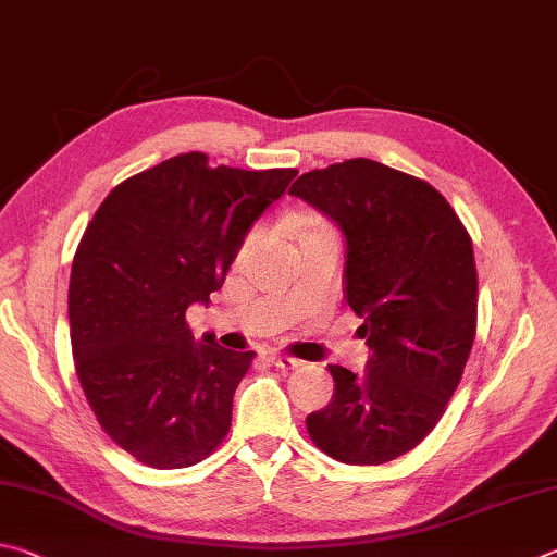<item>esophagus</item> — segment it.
I'll use <instances>...</instances> for the list:
<instances>
[{
    "label": "esophagus",
    "instance_id": "34e87169",
    "mask_svg": "<svg viewBox=\"0 0 557 557\" xmlns=\"http://www.w3.org/2000/svg\"><path fill=\"white\" fill-rule=\"evenodd\" d=\"M271 364L281 369V372H290V369H300L304 367V362L296 357H288V355H271Z\"/></svg>",
    "mask_w": 557,
    "mask_h": 557
}]
</instances>
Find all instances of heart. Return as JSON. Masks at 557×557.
<instances>
[{
    "label": "heart",
    "mask_w": 557,
    "mask_h": 557,
    "mask_svg": "<svg viewBox=\"0 0 557 557\" xmlns=\"http://www.w3.org/2000/svg\"><path fill=\"white\" fill-rule=\"evenodd\" d=\"M294 230L298 232V239L300 237H310V234H323V232H333L327 227V224L320 220V218H300V220H294ZM259 239V232H251L247 239H244V244H242V249H239V257H244V253H247L251 247H253V242Z\"/></svg>",
    "instance_id": "1"
}]
</instances>
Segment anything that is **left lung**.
I'll list each match as a JSON object with an SVG mask.
<instances>
[{"label":"left lung","instance_id":"left-lung-1","mask_svg":"<svg viewBox=\"0 0 557 557\" xmlns=\"http://www.w3.org/2000/svg\"><path fill=\"white\" fill-rule=\"evenodd\" d=\"M288 193L343 232L345 300L372 352L362 374L327 367L335 392L308 435L345 465L392 462L441 421L472 352V239L433 185L369 159L304 173Z\"/></svg>","mask_w":557,"mask_h":557}]
</instances>
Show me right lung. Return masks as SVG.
Returning a JSON list of instances; mask_svg holds the SVG:
<instances>
[{
  "instance_id": "obj_1",
  "label": "right lung",
  "mask_w": 557,
  "mask_h": 557,
  "mask_svg": "<svg viewBox=\"0 0 557 557\" xmlns=\"http://www.w3.org/2000/svg\"><path fill=\"white\" fill-rule=\"evenodd\" d=\"M296 169H210L181 153L107 195L77 244L67 318L75 372L104 433L156 470L205 460L232 425L253 352L193 337L251 224Z\"/></svg>"
}]
</instances>
